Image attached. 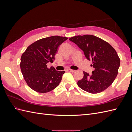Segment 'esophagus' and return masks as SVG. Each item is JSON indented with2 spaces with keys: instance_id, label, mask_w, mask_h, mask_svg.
Instances as JSON below:
<instances>
[{
  "instance_id": "1",
  "label": "esophagus",
  "mask_w": 132,
  "mask_h": 132,
  "mask_svg": "<svg viewBox=\"0 0 132 132\" xmlns=\"http://www.w3.org/2000/svg\"><path fill=\"white\" fill-rule=\"evenodd\" d=\"M68 70L69 71H70V72H71V73H73V72H74V71H75V70H73V69H69Z\"/></svg>"
}]
</instances>
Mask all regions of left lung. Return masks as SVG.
I'll return each instance as SVG.
<instances>
[{
	"label": "left lung",
	"instance_id": "left-lung-1",
	"mask_svg": "<svg viewBox=\"0 0 132 132\" xmlns=\"http://www.w3.org/2000/svg\"><path fill=\"white\" fill-rule=\"evenodd\" d=\"M91 60L94 70L89 75L84 71L83 78L78 81L81 89L91 94L105 90L114 81L118 73L120 59L114 48L107 42L91 35L76 36L69 38Z\"/></svg>",
	"mask_w": 132,
	"mask_h": 132
}]
</instances>
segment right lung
Returning a JSON list of instances; mask_svg holds the SVG:
<instances>
[{
	"label": "right lung",
	"mask_w": 132,
	"mask_h": 132,
	"mask_svg": "<svg viewBox=\"0 0 132 132\" xmlns=\"http://www.w3.org/2000/svg\"><path fill=\"white\" fill-rule=\"evenodd\" d=\"M68 38L53 36L39 39L28 47L21 57L20 68L27 85L39 93L57 87L65 71H57L47 64L53 62L58 47Z\"/></svg>",
	"instance_id": "add662e5"
}]
</instances>
